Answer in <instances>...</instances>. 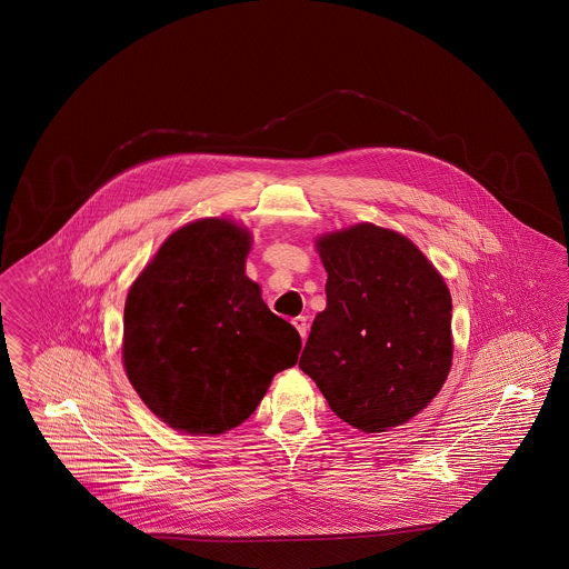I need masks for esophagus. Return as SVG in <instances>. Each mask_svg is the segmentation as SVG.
<instances>
[{
	"label": "esophagus",
	"mask_w": 569,
	"mask_h": 569,
	"mask_svg": "<svg viewBox=\"0 0 569 569\" xmlns=\"http://www.w3.org/2000/svg\"><path fill=\"white\" fill-rule=\"evenodd\" d=\"M293 322V327L298 329V333L302 339H306V333H308V322H306V317H296V319L291 320Z\"/></svg>",
	"instance_id": "obj_1"
}]
</instances>
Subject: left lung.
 <instances>
[{
	"instance_id": "obj_1",
	"label": "left lung",
	"mask_w": 569,
	"mask_h": 569,
	"mask_svg": "<svg viewBox=\"0 0 569 569\" xmlns=\"http://www.w3.org/2000/svg\"><path fill=\"white\" fill-rule=\"evenodd\" d=\"M327 308L300 368L335 416L368 433L401 426L440 392L452 363V298L416 244L375 223L322 236Z\"/></svg>"
}]
</instances>
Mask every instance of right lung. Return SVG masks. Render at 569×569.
<instances>
[{
	"mask_svg": "<svg viewBox=\"0 0 569 569\" xmlns=\"http://www.w3.org/2000/svg\"><path fill=\"white\" fill-rule=\"evenodd\" d=\"M250 234L199 220L167 238L127 293L123 361L141 401L170 428L240 426L302 339L244 276Z\"/></svg>",
	"mask_w": 569,
	"mask_h": 569,
	"instance_id": "right-lung-1",
	"label": "right lung"
}]
</instances>
